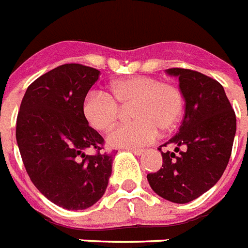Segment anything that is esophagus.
I'll use <instances>...</instances> for the list:
<instances>
[{
  "instance_id": "1",
  "label": "esophagus",
  "mask_w": 248,
  "mask_h": 248,
  "mask_svg": "<svg viewBox=\"0 0 248 248\" xmlns=\"http://www.w3.org/2000/svg\"><path fill=\"white\" fill-rule=\"evenodd\" d=\"M128 151H130V152L134 153V155H137V156H140V155L144 152V149H128Z\"/></svg>"
}]
</instances>
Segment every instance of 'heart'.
<instances>
[{"instance_id":"b5f03b06","label":"heart","mask_w":248,"mask_h":248,"mask_svg":"<svg viewBox=\"0 0 248 248\" xmlns=\"http://www.w3.org/2000/svg\"><path fill=\"white\" fill-rule=\"evenodd\" d=\"M130 109L133 122L112 130L108 142L112 147L138 148L152 143L158 129L169 132L177 125L184 111L180 90L171 83L147 76L112 81L109 95L92 91L86 96L82 110L86 120L99 132H108L119 118L121 108Z\"/></svg>"}]
</instances>
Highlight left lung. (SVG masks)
I'll list each match as a JSON object with an SVG mask.
<instances>
[{"label": "left lung", "instance_id": "left-lung-1", "mask_svg": "<svg viewBox=\"0 0 248 248\" xmlns=\"http://www.w3.org/2000/svg\"><path fill=\"white\" fill-rule=\"evenodd\" d=\"M179 77L185 100V115L176 136L167 144L173 152H162V169L147 179L157 195L169 202L185 204L199 198L218 183L226 170L236 134V114L223 86L196 71L166 69ZM183 146L184 151H179Z\"/></svg>", "mask_w": 248, "mask_h": 248}]
</instances>
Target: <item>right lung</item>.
<instances>
[{
    "label": "right lung",
    "mask_w": 248,
    "mask_h": 248,
    "mask_svg": "<svg viewBox=\"0 0 248 248\" xmlns=\"http://www.w3.org/2000/svg\"><path fill=\"white\" fill-rule=\"evenodd\" d=\"M100 71L62 64L36 78L22 97L16 140L29 177L46 199L68 210L92 206L111 176V153L89 125L82 105ZM95 149V155H86Z\"/></svg>",
    "instance_id": "1"
}]
</instances>
